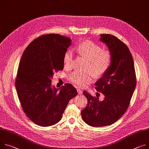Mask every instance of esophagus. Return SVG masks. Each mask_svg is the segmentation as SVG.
Here are the masks:
<instances>
[{
  "mask_svg": "<svg viewBox=\"0 0 149 149\" xmlns=\"http://www.w3.org/2000/svg\"><path fill=\"white\" fill-rule=\"evenodd\" d=\"M77 91H78V93L79 94H81L83 93V91H82L81 90H80V89H79V88H77Z\"/></svg>",
  "mask_w": 149,
  "mask_h": 149,
  "instance_id": "1",
  "label": "esophagus"
}]
</instances>
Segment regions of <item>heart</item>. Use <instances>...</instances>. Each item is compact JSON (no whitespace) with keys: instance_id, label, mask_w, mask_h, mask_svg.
<instances>
[{"instance_id":"b5f03b06","label":"heart","mask_w":149,"mask_h":149,"mask_svg":"<svg viewBox=\"0 0 149 149\" xmlns=\"http://www.w3.org/2000/svg\"><path fill=\"white\" fill-rule=\"evenodd\" d=\"M79 55L86 58L89 61L87 71H92L94 75L100 77L109 70L112 63V54L107 49L102 47L91 41L83 42L75 49ZM74 55L71 50H67L63 56V62L65 68L70 69L72 66ZM93 74L90 72H81L74 71L69 76V79L74 84L85 87L93 80Z\"/></svg>"}]
</instances>
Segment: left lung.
Returning <instances> with one entry per match:
<instances>
[{
    "mask_svg": "<svg viewBox=\"0 0 149 149\" xmlns=\"http://www.w3.org/2000/svg\"><path fill=\"white\" fill-rule=\"evenodd\" d=\"M112 54V63L107 71L95 83L96 90L104 94L103 101L86 91L83 94L88 103L81 112L83 119L92 127L110 125L127 111L136 87V75L131 53L126 45L116 37L100 34Z\"/></svg>",
    "mask_w": 149,
    "mask_h": 149,
    "instance_id": "8db88e82",
    "label": "left lung"
}]
</instances>
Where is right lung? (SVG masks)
Wrapping results in <instances>:
<instances>
[{"instance_id": "obj_1", "label": "right lung", "mask_w": 149, "mask_h": 149, "mask_svg": "<svg viewBox=\"0 0 149 149\" xmlns=\"http://www.w3.org/2000/svg\"><path fill=\"white\" fill-rule=\"evenodd\" d=\"M71 42L57 34L42 35L30 43L22 55L15 87L23 111L38 125L57 124L70 100L77 95L71 84L60 90L51 86L53 73L63 69V56Z\"/></svg>"}]
</instances>
